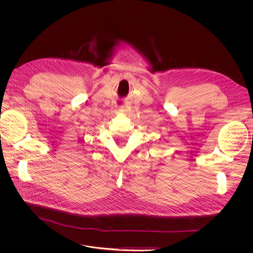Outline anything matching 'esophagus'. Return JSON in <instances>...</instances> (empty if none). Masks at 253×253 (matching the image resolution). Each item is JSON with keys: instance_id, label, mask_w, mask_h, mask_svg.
<instances>
[{"instance_id": "esophagus-1", "label": "esophagus", "mask_w": 253, "mask_h": 253, "mask_svg": "<svg viewBox=\"0 0 253 253\" xmlns=\"http://www.w3.org/2000/svg\"><path fill=\"white\" fill-rule=\"evenodd\" d=\"M123 109H127V106H123Z\"/></svg>"}]
</instances>
